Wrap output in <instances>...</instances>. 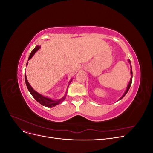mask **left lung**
Returning a JSON list of instances; mask_svg holds the SVG:
<instances>
[{
  "label": "left lung",
  "instance_id": "left-lung-1",
  "mask_svg": "<svg viewBox=\"0 0 153 153\" xmlns=\"http://www.w3.org/2000/svg\"><path fill=\"white\" fill-rule=\"evenodd\" d=\"M129 62H130V61H129ZM131 64V63H130ZM131 75H132V74H133V73H132V69H131ZM131 82H132V76H131V80H130V82H129V84H128V87H127V89H126V91H125V92H124V94H123V96L121 97V98H120V100H121L123 98V97L125 96V95H126V93H127V92H128V91H129V88H130V86H131Z\"/></svg>",
  "mask_w": 153,
  "mask_h": 153
}]
</instances>
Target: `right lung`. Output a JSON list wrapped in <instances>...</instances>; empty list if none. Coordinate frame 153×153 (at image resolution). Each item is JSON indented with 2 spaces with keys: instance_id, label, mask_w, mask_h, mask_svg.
Returning a JSON list of instances; mask_svg holds the SVG:
<instances>
[{
  "instance_id": "1",
  "label": "right lung",
  "mask_w": 153,
  "mask_h": 153,
  "mask_svg": "<svg viewBox=\"0 0 153 153\" xmlns=\"http://www.w3.org/2000/svg\"><path fill=\"white\" fill-rule=\"evenodd\" d=\"M40 48V47L39 46H37V47H35V48L32 51L30 55H29V59H30L32 58V57L33 56V55H34V53L38 51L39 49ZM25 84H26V85L27 87V89H28V90L29 91V92H30V94H32V96L34 97V98L38 101V103H39L41 105H42L45 106H47V107H53V106H55L57 105L58 104H59L61 102V101H64V100H65V96L64 97V98L62 99V100H60L59 101H54V100H51L48 98H47V97H44L43 96L39 94V93H38L36 91H35L33 89H32V87L30 86V85L29 84V83L28 82V81H27V77H26V75H25Z\"/></svg>"
}]
</instances>
